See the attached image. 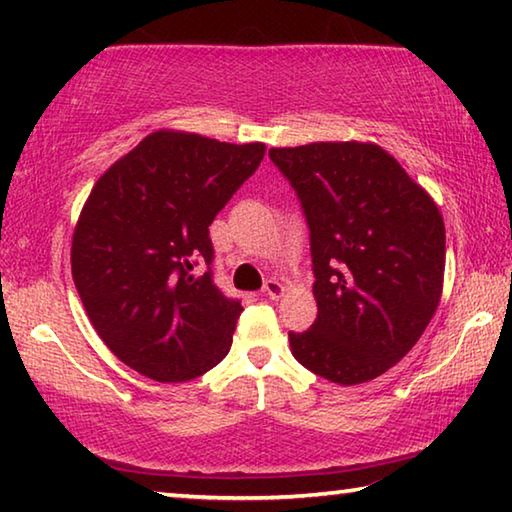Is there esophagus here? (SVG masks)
I'll list each match as a JSON object with an SVG mask.
<instances>
[{"label": "esophagus", "instance_id": "esophagus-1", "mask_svg": "<svg viewBox=\"0 0 512 512\" xmlns=\"http://www.w3.org/2000/svg\"><path fill=\"white\" fill-rule=\"evenodd\" d=\"M264 296H268L271 300L282 298V296H284V287H282V282H277V280H266V284H264Z\"/></svg>", "mask_w": 512, "mask_h": 512}]
</instances>
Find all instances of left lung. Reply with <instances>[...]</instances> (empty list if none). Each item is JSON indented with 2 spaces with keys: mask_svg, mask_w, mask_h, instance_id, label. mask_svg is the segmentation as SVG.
Wrapping results in <instances>:
<instances>
[{
  "mask_svg": "<svg viewBox=\"0 0 512 512\" xmlns=\"http://www.w3.org/2000/svg\"><path fill=\"white\" fill-rule=\"evenodd\" d=\"M268 158L296 189L316 277L318 316L289 332L293 357L343 386L384 375L436 314L443 216L377 144L314 142Z\"/></svg>",
  "mask_w": 512,
  "mask_h": 512,
  "instance_id": "8db88e82",
  "label": "left lung"
}]
</instances>
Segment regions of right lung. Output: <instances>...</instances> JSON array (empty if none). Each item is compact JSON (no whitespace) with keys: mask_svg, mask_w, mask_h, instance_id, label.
<instances>
[{"mask_svg":"<svg viewBox=\"0 0 512 512\" xmlns=\"http://www.w3.org/2000/svg\"><path fill=\"white\" fill-rule=\"evenodd\" d=\"M266 146L158 131L97 180L72 241V275L101 341L140 375L178 384L232 345L241 300L214 284L210 225Z\"/></svg>","mask_w":512,"mask_h":512,"instance_id":"right-lung-1","label":"right lung"}]
</instances>
